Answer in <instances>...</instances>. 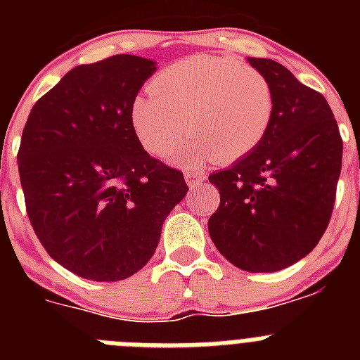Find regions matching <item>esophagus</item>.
<instances>
[{"mask_svg":"<svg viewBox=\"0 0 360 360\" xmlns=\"http://www.w3.org/2000/svg\"><path fill=\"white\" fill-rule=\"evenodd\" d=\"M205 180V174L196 169H186V182L189 187H196Z\"/></svg>","mask_w":360,"mask_h":360,"instance_id":"obj_1","label":"esophagus"}]
</instances>
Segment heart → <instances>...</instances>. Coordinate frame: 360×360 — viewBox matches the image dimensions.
Instances as JSON below:
<instances>
[{
	"instance_id": "heart-1",
	"label": "heart",
	"mask_w": 360,
	"mask_h": 360,
	"mask_svg": "<svg viewBox=\"0 0 360 360\" xmlns=\"http://www.w3.org/2000/svg\"><path fill=\"white\" fill-rule=\"evenodd\" d=\"M149 95L129 106L142 148L164 158L198 164L234 162L259 146L274 117V90L259 70L232 57L193 56L165 66L149 81ZM186 128H183V122Z\"/></svg>"
}]
</instances>
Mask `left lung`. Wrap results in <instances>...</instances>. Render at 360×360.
Returning <instances> with one entry per match:
<instances>
[{
    "label": "left lung",
    "mask_w": 360,
    "mask_h": 360,
    "mask_svg": "<svg viewBox=\"0 0 360 360\" xmlns=\"http://www.w3.org/2000/svg\"><path fill=\"white\" fill-rule=\"evenodd\" d=\"M274 90V117L254 151L209 176L219 207L216 249L247 272H278L310 254L330 224L342 165L332 108L279 63L249 57Z\"/></svg>",
    "instance_id": "1"
}]
</instances>
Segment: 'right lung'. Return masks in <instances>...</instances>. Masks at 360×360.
Here are the masks:
<instances>
[{"instance_id":"add662e5","label":"right lung","mask_w":360,"mask_h":360,"mask_svg":"<svg viewBox=\"0 0 360 360\" xmlns=\"http://www.w3.org/2000/svg\"><path fill=\"white\" fill-rule=\"evenodd\" d=\"M155 70L128 53L75 66L25 124L18 167L28 219L50 257L79 278L139 272L189 191L182 171L149 157L129 122Z\"/></svg>"}]
</instances>
